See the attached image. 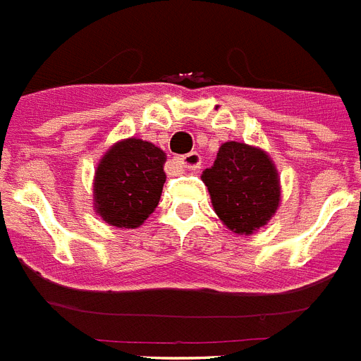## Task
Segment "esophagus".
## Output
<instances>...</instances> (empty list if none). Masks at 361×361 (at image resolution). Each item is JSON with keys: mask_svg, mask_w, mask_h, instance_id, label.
Wrapping results in <instances>:
<instances>
[{"mask_svg": "<svg viewBox=\"0 0 361 361\" xmlns=\"http://www.w3.org/2000/svg\"><path fill=\"white\" fill-rule=\"evenodd\" d=\"M177 162L186 169H197L199 166H201V154L195 153V151H192V153L178 157Z\"/></svg>", "mask_w": 361, "mask_h": 361, "instance_id": "esophagus-1", "label": "esophagus"}]
</instances>
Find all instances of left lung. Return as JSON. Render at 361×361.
Masks as SVG:
<instances>
[{
	"instance_id": "8db88e82",
	"label": "left lung",
	"mask_w": 361,
	"mask_h": 361,
	"mask_svg": "<svg viewBox=\"0 0 361 361\" xmlns=\"http://www.w3.org/2000/svg\"><path fill=\"white\" fill-rule=\"evenodd\" d=\"M214 212L228 231L255 234L281 207V177L269 154L241 142L221 144L212 168L202 171Z\"/></svg>"
}]
</instances>
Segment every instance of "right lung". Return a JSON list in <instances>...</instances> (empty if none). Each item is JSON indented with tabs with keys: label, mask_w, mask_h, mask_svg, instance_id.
<instances>
[{
	"label": "right lung",
	"mask_w": 361,
	"mask_h": 361,
	"mask_svg": "<svg viewBox=\"0 0 361 361\" xmlns=\"http://www.w3.org/2000/svg\"><path fill=\"white\" fill-rule=\"evenodd\" d=\"M166 153L151 142L125 138L110 145L94 175V210L110 227L136 228L159 207Z\"/></svg>",
	"instance_id": "1"
}]
</instances>
